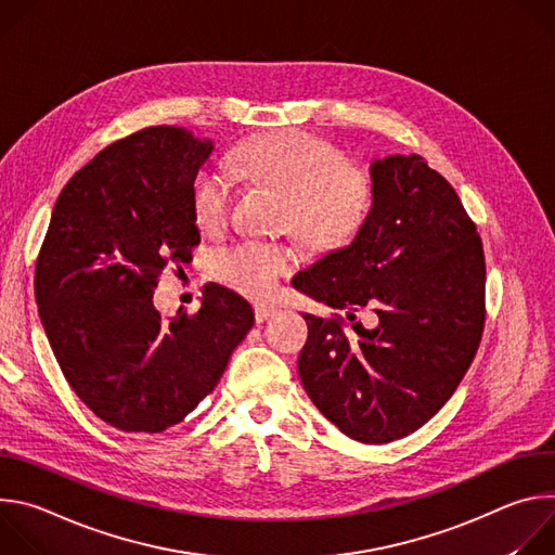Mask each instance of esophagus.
<instances>
[{"instance_id": "34e87169", "label": "esophagus", "mask_w": 555, "mask_h": 555, "mask_svg": "<svg viewBox=\"0 0 555 555\" xmlns=\"http://www.w3.org/2000/svg\"><path fill=\"white\" fill-rule=\"evenodd\" d=\"M272 315H276V307L274 305H268V302H257L255 305V319L257 323H266L270 321Z\"/></svg>"}]
</instances>
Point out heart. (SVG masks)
Instances as JSON below:
<instances>
[{
  "label": "heart",
  "instance_id": "heart-1",
  "mask_svg": "<svg viewBox=\"0 0 555 555\" xmlns=\"http://www.w3.org/2000/svg\"><path fill=\"white\" fill-rule=\"evenodd\" d=\"M242 171L255 182L285 195L283 223L315 248L351 242L375 204V178L369 167L307 131L283 129L248 142L236 153ZM232 180L206 167L193 182V215L199 228L221 230L232 212ZM298 255L283 244L240 242L215 257L217 276L246 296H270L289 274Z\"/></svg>",
  "mask_w": 555,
  "mask_h": 555
}]
</instances>
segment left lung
<instances>
[{
  "mask_svg": "<svg viewBox=\"0 0 555 555\" xmlns=\"http://www.w3.org/2000/svg\"><path fill=\"white\" fill-rule=\"evenodd\" d=\"M373 210L356 240L298 274L296 287L340 313H305L298 375L347 437L388 443L452 398L486 327V255L456 191L422 155L371 167ZM371 308L366 331L354 313Z\"/></svg>",
  "mask_w": 555,
  "mask_h": 555,
  "instance_id": "8db88e82",
  "label": "left lung"
}]
</instances>
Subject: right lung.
Segmentation results:
<instances>
[{"instance_id": "obj_1", "label": "right lung", "mask_w": 555, "mask_h": 555, "mask_svg": "<svg viewBox=\"0 0 555 555\" xmlns=\"http://www.w3.org/2000/svg\"><path fill=\"white\" fill-rule=\"evenodd\" d=\"M210 149L171 125L112 142L63 186L37 257L54 358L81 402L122 433L180 424L255 325L253 307L217 283L197 311L165 319L153 307L160 274L199 246L193 182Z\"/></svg>"}]
</instances>
